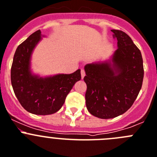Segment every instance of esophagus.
<instances>
[{
	"label": "esophagus",
	"instance_id": "esophagus-1",
	"mask_svg": "<svg viewBox=\"0 0 157 157\" xmlns=\"http://www.w3.org/2000/svg\"><path fill=\"white\" fill-rule=\"evenodd\" d=\"M80 74H81V78L83 79L85 77V71L84 70H80Z\"/></svg>",
	"mask_w": 157,
	"mask_h": 157
}]
</instances>
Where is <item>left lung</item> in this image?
<instances>
[{"label":"left lung","instance_id":"1","mask_svg":"<svg viewBox=\"0 0 157 157\" xmlns=\"http://www.w3.org/2000/svg\"><path fill=\"white\" fill-rule=\"evenodd\" d=\"M118 48L110 63H97L84 67L87 84L86 106L91 115L111 119L128 111L142 88L143 60L131 38L119 29H112Z\"/></svg>","mask_w":157,"mask_h":157}]
</instances>
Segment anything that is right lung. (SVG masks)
I'll return each mask as SVG.
<instances>
[{
    "label": "right lung",
    "mask_w": 157,
    "mask_h": 157,
    "mask_svg": "<svg viewBox=\"0 0 157 157\" xmlns=\"http://www.w3.org/2000/svg\"><path fill=\"white\" fill-rule=\"evenodd\" d=\"M40 39L39 29L18 46L11 68V82L16 98L26 111L36 115H49L61 109L67 94L81 76L80 70L47 78L32 75L29 59Z\"/></svg>",
    "instance_id": "1"
}]
</instances>
